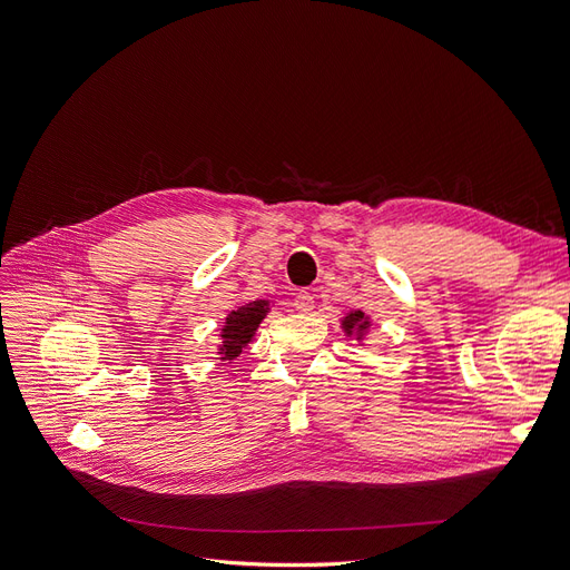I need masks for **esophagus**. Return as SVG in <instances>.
Here are the masks:
<instances>
[{"label": "esophagus", "instance_id": "esophagus-1", "mask_svg": "<svg viewBox=\"0 0 570 570\" xmlns=\"http://www.w3.org/2000/svg\"><path fill=\"white\" fill-rule=\"evenodd\" d=\"M313 308H315V302H313V294L311 292H296V296H294V311H299L302 315H308V313H313Z\"/></svg>", "mask_w": 570, "mask_h": 570}]
</instances>
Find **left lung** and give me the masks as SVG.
<instances>
[{"mask_svg": "<svg viewBox=\"0 0 570 570\" xmlns=\"http://www.w3.org/2000/svg\"><path fill=\"white\" fill-rule=\"evenodd\" d=\"M341 330L347 338H357V343H364L368 330H371V317L364 311H350L341 320Z\"/></svg>", "mask_w": 570, "mask_h": 570, "instance_id": "left-lung-1", "label": "left lung"}]
</instances>
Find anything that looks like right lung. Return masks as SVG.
<instances>
[{
  "instance_id": "1",
  "label": "right lung",
  "mask_w": 570,
  "mask_h": 570,
  "mask_svg": "<svg viewBox=\"0 0 570 570\" xmlns=\"http://www.w3.org/2000/svg\"><path fill=\"white\" fill-rule=\"evenodd\" d=\"M268 311H271L268 299H255L243 306H236L232 313H227L220 330V345H218V355L223 362H234L240 355V350L248 343H253L255 332L259 330V324L268 315Z\"/></svg>"
}]
</instances>
